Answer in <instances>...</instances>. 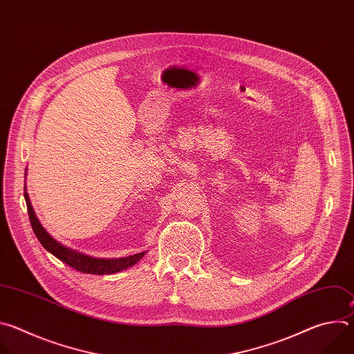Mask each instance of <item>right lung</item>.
Returning a JSON list of instances; mask_svg holds the SVG:
<instances>
[{"label":"right lung","instance_id":"1","mask_svg":"<svg viewBox=\"0 0 354 354\" xmlns=\"http://www.w3.org/2000/svg\"><path fill=\"white\" fill-rule=\"evenodd\" d=\"M24 194H25V200H26L30 225H32V230H33L36 238L39 239V242L43 245V248L46 250H48L50 254L55 255L57 259H60L66 265L71 266L73 269H75L81 273H88V274H112V273H118L120 270H124V269L136 265L145 255V252H140V254H134V255H130L126 258L105 259V258L88 257L85 254H81V252H78V250L67 248L63 243L57 242L39 223V220L33 212V207L30 205L29 196L26 193V186H25Z\"/></svg>","mask_w":354,"mask_h":354}]
</instances>
